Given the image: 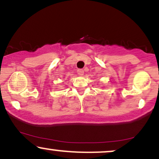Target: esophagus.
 <instances>
[{
  "label": "esophagus",
  "mask_w": 159,
  "mask_h": 159,
  "mask_svg": "<svg viewBox=\"0 0 159 159\" xmlns=\"http://www.w3.org/2000/svg\"><path fill=\"white\" fill-rule=\"evenodd\" d=\"M77 72H78V74L79 75H84V70H83V69H78Z\"/></svg>",
  "instance_id": "1"
}]
</instances>
